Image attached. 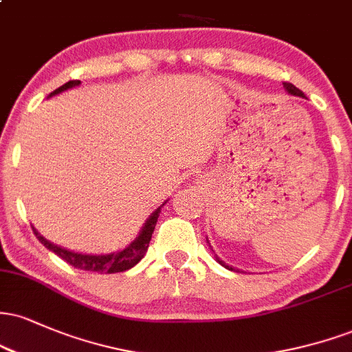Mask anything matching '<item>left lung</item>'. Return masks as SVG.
Listing matches in <instances>:
<instances>
[{
    "label": "left lung",
    "instance_id": "obj_1",
    "mask_svg": "<svg viewBox=\"0 0 352 352\" xmlns=\"http://www.w3.org/2000/svg\"><path fill=\"white\" fill-rule=\"evenodd\" d=\"M283 86H285V89H286V91H288V92H289V94H293V96H300V98H305V94H302V91H300V89H298L296 86H293V84H292V82H283ZM217 261H218V263H220L221 266H225V268L232 270V272H233V270H235V268H232V266L225 265V263H223V261H221V260H220V258H217Z\"/></svg>",
    "mask_w": 352,
    "mask_h": 352
}]
</instances>
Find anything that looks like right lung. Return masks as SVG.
<instances>
[{
  "instance_id": "add662e5",
  "label": "right lung",
  "mask_w": 352,
  "mask_h": 352,
  "mask_svg": "<svg viewBox=\"0 0 352 352\" xmlns=\"http://www.w3.org/2000/svg\"><path fill=\"white\" fill-rule=\"evenodd\" d=\"M79 82L80 80L78 79L69 80V82L63 84V86L56 89L54 92H51V96L59 94V92L66 91V89L69 87L79 86ZM160 208L162 207H159L152 213L151 218L147 220V223H145V227L142 228V232H140L139 236H137V240L132 241V243L125 250H122V252L111 253V254H99L98 256V254H80V253L69 252V250H64L60 248V246H56L50 243L47 240H44V238L39 235L34 228L33 232L36 238H38V240L41 241L47 250H51L52 253L58 254L59 258H63L66 263L74 266V268L84 270V272H96V273H120V272H125V270L132 268V266H135L144 258V254L148 248V243H151L153 228H155L157 220H159Z\"/></svg>"
}]
</instances>
